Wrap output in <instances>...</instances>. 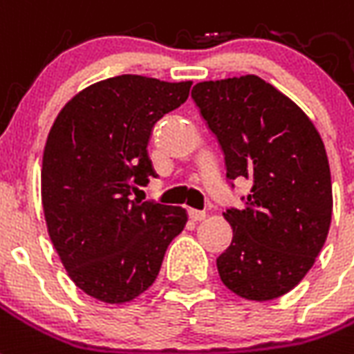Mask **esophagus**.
<instances>
[{
    "instance_id": "34e87169",
    "label": "esophagus",
    "mask_w": 354,
    "mask_h": 354,
    "mask_svg": "<svg viewBox=\"0 0 354 354\" xmlns=\"http://www.w3.org/2000/svg\"><path fill=\"white\" fill-rule=\"evenodd\" d=\"M188 218H190L192 221H201L207 218V212H205V210H196V208H190V210H188Z\"/></svg>"
}]
</instances>
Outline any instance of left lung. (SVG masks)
<instances>
[{"mask_svg":"<svg viewBox=\"0 0 354 354\" xmlns=\"http://www.w3.org/2000/svg\"><path fill=\"white\" fill-rule=\"evenodd\" d=\"M192 100L225 158L227 180H251L229 207L232 242L216 260L240 297L270 301L297 286L327 240L333 185L325 146L294 101L257 75L205 81Z\"/></svg>","mask_w":354,"mask_h":354,"instance_id":"1","label":"left lung"}]
</instances>
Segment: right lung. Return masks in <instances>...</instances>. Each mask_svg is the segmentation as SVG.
<instances>
[{"label": "right lung", "instance_id": "1", "mask_svg": "<svg viewBox=\"0 0 354 354\" xmlns=\"http://www.w3.org/2000/svg\"><path fill=\"white\" fill-rule=\"evenodd\" d=\"M190 81L118 75L79 92L59 112L42 160L49 238L72 281L94 299L127 303L157 279L186 212L133 199L153 171L155 123L179 109Z\"/></svg>", "mask_w": 354, "mask_h": 354}]
</instances>
